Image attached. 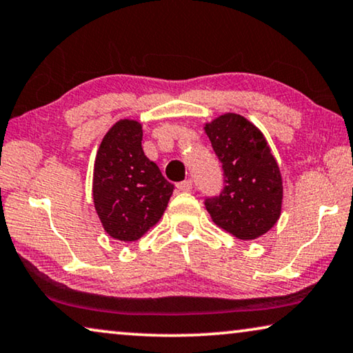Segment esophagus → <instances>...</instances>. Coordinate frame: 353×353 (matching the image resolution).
I'll return each mask as SVG.
<instances>
[{"instance_id":"1","label":"esophagus","mask_w":353,"mask_h":353,"mask_svg":"<svg viewBox=\"0 0 353 353\" xmlns=\"http://www.w3.org/2000/svg\"><path fill=\"white\" fill-rule=\"evenodd\" d=\"M176 189H178V191H181V192H189L192 189V181L191 180H185V181L178 183Z\"/></svg>"}]
</instances>
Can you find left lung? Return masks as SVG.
<instances>
[{
  "label": "left lung",
  "instance_id": "left-lung-1",
  "mask_svg": "<svg viewBox=\"0 0 353 353\" xmlns=\"http://www.w3.org/2000/svg\"><path fill=\"white\" fill-rule=\"evenodd\" d=\"M205 134L223 164L224 188L205 199L213 223L240 240L261 237L282 213V173L263 132L243 116L221 114Z\"/></svg>",
  "mask_w": 353,
  "mask_h": 353
}]
</instances>
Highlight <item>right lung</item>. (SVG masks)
<instances>
[{"mask_svg": "<svg viewBox=\"0 0 353 353\" xmlns=\"http://www.w3.org/2000/svg\"><path fill=\"white\" fill-rule=\"evenodd\" d=\"M141 124L121 119L106 132L97 151L92 196L110 237L135 242L164 214L173 192L141 148Z\"/></svg>", "mask_w": 353, "mask_h": 353, "instance_id": "add662e5", "label": "right lung"}]
</instances>
